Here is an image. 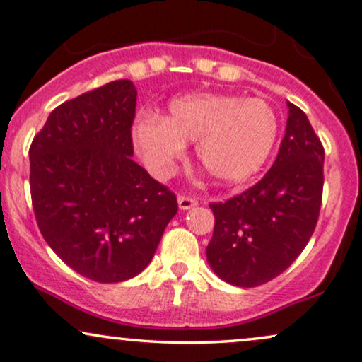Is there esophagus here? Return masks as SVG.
Wrapping results in <instances>:
<instances>
[{
  "instance_id": "esophagus-1",
  "label": "esophagus",
  "mask_w": 362,
  "mask_h": 362,
  "mask_svg": "<svg viewBox=\"0 0 362 362\" xmlns=\"http://www.w3.org/2000/svg\"><path fill=\"white\" fill-rule=\"evenodd\" d=\"M177 204H180L181 209H191L193 206H196V204H198V202H196L194 196L181 194V196H177Z\"/></svg>"
}]
</instances>
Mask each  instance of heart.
Listing matches in <instances>:
<instances>
[{
  "mask_svg": "<svg viewBox=\"0 0 362 362\" xmlns=\"http://www.w3.org/2000/svg\"><path fill=\"white\" fill-rule=\"evenodd\" d=\"M279 115L262 99L230 93H191L174 99L168 115L142 114L132 126L137 151L156 173H166L196 141V158L213 180L240 182L274 151Z\"/></svg>",
  "mask_w": 362,
  "mask_h": 362,
  "instance_id": "b5f03b06",
  "label": "heart"
}]
</instances>
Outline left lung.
Wrapping results in <instances>:
<instances>
[{"mask_svg": "<svg viewBox=\"0 0 362 362\" xmlns=\"http://www.w3.org/2000/svg\"><path fill=\"white\" fill-rule=\"evenodd\" d=\"M324 188V146L304 110L288 102L285 137L274 166L257 185L220 203L208 263L236 287L270 282L292 265L319 220Z\"/></svg>", "mask_w": 362, "mask_h": 362, "instance_id": "8db88e82", "label": "left lung"}]
</instances>
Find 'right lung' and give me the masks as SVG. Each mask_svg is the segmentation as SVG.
Here are the masks:
<instances>
[{"instance_id": "1", "label": "right lung", "mask_w": 362, "mask_h": 362, "mask_svg": "<svg viewBox=\"0 0 362 362\" xmlns=\"http://www.w3.org/2000/svg\"><path fill=\"white\" fill-rule=\"evenodd\" d=\"M136 97L131 80H114L66 100L30 146L31 204L45 242L100 284L141 274L177 213L176 194L132 160Z\"/></svg>"}]
</instances>
